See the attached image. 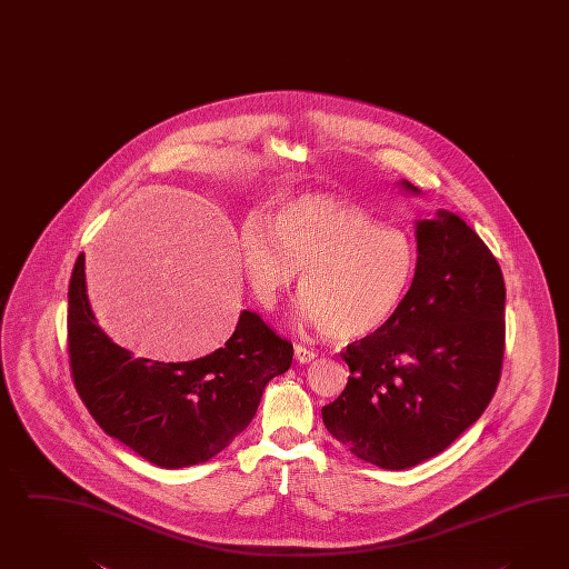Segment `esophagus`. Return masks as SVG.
Returning <instances> with one entry per match:
<instances>
[{"mask_svg": "<svg viewBox=\"0 0 569 569\" xmlns=\"http://www.w3.org/2000/svg\"><path fill=\"white\" fill-rule=\"evenodd\" d=\"M293 356H296V360H298L300 365H308V362H312V360L317 358V353L312 352V350H308L305 346H300V343L293 348Z\"/></svg>", "mask_w": 569, "mask_h": 569, "instance_id": "1", "label": "esophagus"}]
</instances>
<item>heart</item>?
<instances>
[{
	"label": "heart",
	"mask_w": 569,
	"mask_h": 569,
	"mask_svg": "<svg viewBox=\"0 0 569 569\" xmlns=\"http://www.w3.org/2000/svg\"><path fill=\"white\" fill-rule=\"evenodd\" d=\"M240 261L252 293L273 307L302 269L298 319L338 343L372 338L396 319L415 283L416 246L403 231L329 194L277 202L269 228L240 231Z\"/></svg>",
	"instance_id": "obj_1"
}]
</instances>
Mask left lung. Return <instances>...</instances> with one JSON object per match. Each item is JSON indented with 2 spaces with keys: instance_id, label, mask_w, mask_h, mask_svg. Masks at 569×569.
I'll use <instances>...</instances> for the list:
<instances>
[{
  "instance_id": "8db88e82",
  "label": "left lung",
  "mask_w": 569,
  "mask_h": 569,
  "mask_svg": "<svg viewBox=\"0 0 569 569\" xmlns=\"http://www.w3.org/2000/svg\"><path fill=\"white\" fill-rule=\"evenodd\" d=\"M416 246L400 312L341 352L352 377L321 410L339 443L385 470L429 460L472 427L495 396L506 350L503 273L477 231L439 209L416 221Z\"/></svg>"
}]
</instances>
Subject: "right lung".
Instances as JSON below:
<instances>
[{
  "label": "right lung",
  "mask_w": 569,
  "mask_h": 569,
  "mask_svg": "<svg viewBox=\"0 0 569 569\" xmlns=\"http://www.w3.org/2000/svg\"><path fill=\"white\" fill-rule=\"evenodd\" d=\"M68 352L97 425L140 458L176 470L211 460L250 425L267 383L290 369L293 346L242 310L216 352L190 362L134 358L97 323L80 254L68 288Z\"/></svg>",
  "instance_id": "obj_1"
}]
</instances>
